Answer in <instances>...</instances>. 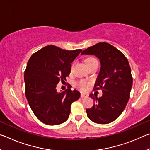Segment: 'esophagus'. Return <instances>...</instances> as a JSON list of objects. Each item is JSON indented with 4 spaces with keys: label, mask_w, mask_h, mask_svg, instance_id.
<instances>
[{
    "label": "esophagus",
    "mask_w": 150,
    "mask_h": 150,
    "mask_svg": "<svg viewBox=\"0 0 150 150\" xmlns=\"http://www.w3.org/2000/svg\"><path fill=\"white\" fill-rule=\"evenodd\" d=\"M88 95L87 94H85V93H81V98H86V97H88Z\"/></svg>",
    "instance_id": "obj_1"
}]
</instances>
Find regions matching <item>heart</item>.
<instances>
[{
    "instance_id": "obj_1",
    "label": "heart",
    "mask_w": 150,
    "mask_h": 150,
    "mask_svg": "<svg viewBox=\"0 0 150 150\" xmlns=\"http://www.w3.org/2000/svg\"><path fill=\"white\" fill-rule=\"evenodd\" d=\"M95 62H97V61H96V59H95L94 57H88L85 60V62L86 63V65H87V66L89 65L90 64H91V63H93ZM77 85H78L79 88H80L81 91H85L88 88V83H87L83 81H80V82L78 83Z\"/></svg>"
}]
</instances>
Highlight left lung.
I'll use <instances>...</instances> for the list:
<instances>
[{
  "instance_id": "obj_1",
  "label": "left lung",
  "mask_w": 150,
  "mask_h": 150,
  "mask_svg": "<svg viewBox=\"0 0 150 150\" xmlns=\"http://www.w3.org/2000/svg\"><path fill=\"white\" fill-rule=\"evenodd\" d=\"M81 55H95L101 66L95 90L101 88L103 95L99 98L93 94L89 95L95 104L86 110L88 118L97 124L110 123L121 115L130 98L132 77L128 61L122 53L106 42L88 47Z\"/></svg>"
}]
</instances>
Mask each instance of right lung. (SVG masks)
I'll list each match as a JSON object with an SVG mask.
<instances>
[{
  "mask_svg": "<svg viewBox=\"0 0 150 150\" xmlns=\"http://www.w3.org/2000/svg\"><path fill=\"white\" fill-rule=\"evenodd\" d=\"M82 52L47 45L33 54L24 72L26 96L35 116L47 125H58L69 118L71 105L80 97L71 88L58 93L57 85L66 80L71 63Z\"/></svg>",
  "mask_w": 150,
  "mask_h": 150,
  "instance_id": "obj_1",
  "label": "right lung"
}]
</instances>
